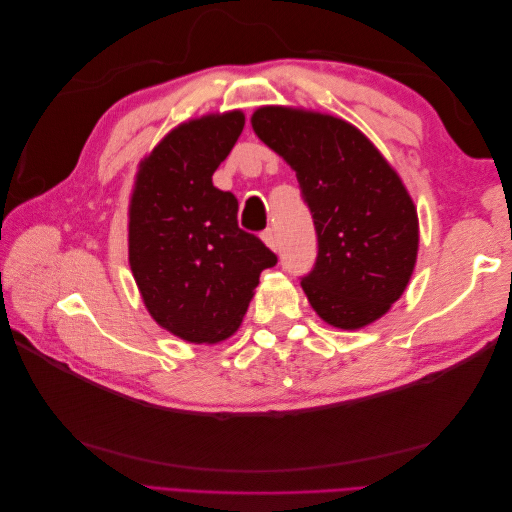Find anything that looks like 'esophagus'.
<instances>
[{
  "label": "esophagus",
  "mask_w": 512,
  "mask_h": 512,
  "mask_svg": "<svg viewBox=\"0 0 512 512\" xmlns=\"http://www.w3.org/2000/svg\"><path fill=\"white\" fill-rule=\"evenodd\" d=\"M262 241H265L273 252H277V235H275L273 228H267L265 232H262Z\"/></svg>",
  "instance_id": "obj_1"
}]
</instances>
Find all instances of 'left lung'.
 <instances>
[{
    "label": "left lung",
    "mask_w": 512,
    "mask_h": 512,
    "mask_svg": "<svg viewBox=\"0 0 512 512\" xmlns=\"http://www.w3.org/2000/svg\"><path fill=\"white\" fill-rule=\"evenodd\" d=\"M252 128L297 173L318 256L301 286L316 314L354 331L404 294L418 252V218L391 164L352 123L301 108L262 106Z\"/></svg>",
    "instance_id": "1"
}]
</instances>
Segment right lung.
<instances>
[{"label": "right lung", "instance_id": "right-lung-1", "mask_svg": "<svg viewBox=\"0 0 512 512\" xmlns=\"http://www.w3.org/2000/svg\"><path fill=\"white\" fill-rule=\"evenodd\" d=\"M243 126L241 111L181 123L141 162L130 200V267L147 312L192 344L235 333L260 273L277 265L211 179Z\"/></svg>", "mask_w": 512, "mask_h": 512}]
</instances>
